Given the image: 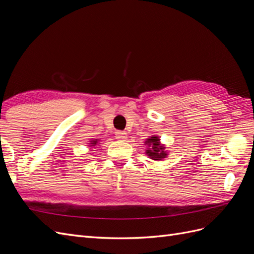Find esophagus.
<instances>
[{"label": "esophagus", "mask_w": 254, "mask_h": 254, "mask_svg": "<svg viewBox=\"0 0 254 254\" xmlns=\"http://www.w3.org/2000/svg\"><path fill=\"white\" fill-rule=\"evenodd\" d=\"M117 139L118 140H125L127 137V133L125 131H117Z\"/></svg>", "instance_id": "34e87169"}]
</instances>
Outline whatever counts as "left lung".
Segmentation results:
<instances>
[{
  "label": "left lung",
  "instance_id": "8db88e82",
  "mask_svg": "<svg viewBox=\"0 0 254 254\" xmlns=\"http://www.w3.org/2000/svg\"><path fill=\"white\" fill-rule=\"evenodd\" d=\"M144 143V145L147 146L145 153L149 159H152L155 161H162L163 159L167 158L168 151L166 150L165 145L161 143L160 137L158 135H152L147 137V140Z\"/></svg>",
  "mask_w": 254,
  "mask_h": 254
}]
</instances>
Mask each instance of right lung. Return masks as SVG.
Segmentation results:
<instances>
[{
    "mask_svg": "<svg viewBox=\"0 0 254 254\" xmlns=\"http://www.w3.org/2000/svg\"><path fill=\"white\" fill-rule=\"evenodd\" d=\"M89 142H90V143H89V147H94L95 145H97V144H101V140H99V139L90 140Z\"/></svg>",
    "mask_w": 254,
    "mask_h": 254,
    "instance_id": "right-lung-1",
    "label": "right lung"
}]
</instances>
